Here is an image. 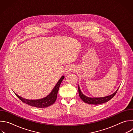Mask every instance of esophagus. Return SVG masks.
<instances>
[{"label": "esophagus", "instance_id": "34e87169", "mask_svg": "<svg viewBox=\"0 0 133 133\" xmlns=\"http://www.w3.org/2000/svg\"><path fill=\"white\" fill-rule=\"evenodd\" d=\"M74 67L72 66H69L67 68V69H66V72H71V71H74Z\"/></svg>", "mask_w": 133, "mask_h": 133}]
</instances>
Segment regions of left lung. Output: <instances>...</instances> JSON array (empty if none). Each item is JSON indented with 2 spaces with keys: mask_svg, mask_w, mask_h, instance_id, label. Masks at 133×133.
Masks as SVG:
<instances>
[{
  "mask_svg": "<svg viewBox=\"0 0 133 133\" xmlns=\"http://www.w3.org/2000/svg\"><path fill=\"white\" fill-rule=\"evenodd\" d=\"M78 92H79V95L80 98L82 99L83 101H84L85 103H86L87 104H94V105H97V104H101L106 102H107L109 100H110L112 98L114 97L116 94L117 92L118 89L114 92V94H111V95L104 97H99V98H90L86 96H85L84 95L82 92L80 88L78 86Z\"/></svg>",
  "mask_w": 133,
  "mask_h": 133,
  "instance_id": "left-lung-1",
  "label": "left lung"
}]
</instances>
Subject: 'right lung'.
<instances>
[{
	"label": "right lung",
	"mask_w": 133,
	"mask_h": 133,
	"mask_svg": "<svg viewBox=\"0 0 133 133\" xmlns=\"http://www.w3.org/2000/svg\"><path fill=\"white\" fill-rule=\"evenodd\" d=\"M64 78V76H62L58 81L54 89L52 90L51 92L49 94V95L42 99L37 100H29L23 98L20 96H19L16 94H15L23 103H26V104H28L32 107H35L37 108H45L50 106L55 102L57 99V93L61 84Z\"/></svg>",
	"instance_id": "add662e5"
}]
</instances>
